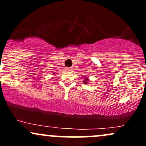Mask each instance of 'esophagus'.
Listing matches in <instances>:
<instances>
[{
	"label": "esophagus",
	"mask_w": 146,
	"mask_h": 146,
	"mask_svg": "<svg viewBox=\"0 0 146 146\" xmlns=\"http://www.w3.org/2000/svg\"><path fill=\"white\" fill-rule=\"evenodd\" d=\"M66 71H72V68H66Z\"/></svg>",
	"instance_id": "1"
}]
</instances>
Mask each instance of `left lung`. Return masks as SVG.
<instances>
[{"label":"left lung","mask_w":146,"mask_h":146,"mask_svg":"<svg viewBox=\"0 0 146 146\" xmlns=\"http://www.w3.org/2000/svg\"><path fill=\"white\" fill-rule=\"evenodd\" d=\"M89 78H88L87 76H84V81H83V83L85 84H86L87 83H88V82H89Z\"/></svg>","instance_id":"left-lung-1"}]
</instances>
